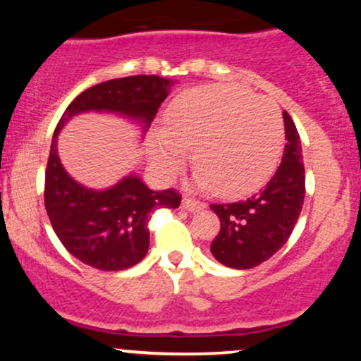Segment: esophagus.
Wrapping results in <instances>:
<instances>
[{
    "instance_id": "esophagus-1",
    "label": "esophagus",
    "mask_w": 361,
    "mask_h": 361,
    "mask_svg": "<svg viewBox=\"0 0 361 361\" xmlns=\"http://www.w3.org/2000/svg\"><path fill=\"white\" fill-rule=\"evenodd\" d=\"M181 207H183L185 210H188V212H197V210L204 209L205 204L200 200H195V198H190V197H185L183 202H181Z\"/></svg>"
}]
</instances>
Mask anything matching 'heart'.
Returning <instances> with one entry per match:
<instances>
[{
  "instance_id": "obj_1",
  "label": "heart",
  "mask_w": 361,
  "mask_h": 361,
  "mask_svg": "<svg viewBox=\"0 0 361 361\" xmlns=\"http://www.w3.org/2000/svg\"><path fill=\"white\" fill-rule=\"evenodd\" d=\"M193 146L197 181L224 197L258 190L279 163L283 122L276 103L234 85L186 90L169 103L164 130L152 134L149 156L161 176H173Z\"/></svg>"
}]
</instances>
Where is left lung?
<instances>
[{"label": "left lung", "instance_id": "1", "mask_svg": "<svg viewBox=\"0 0 361 361\" xmlns=\"http://www.w3.org/2000/svg\"><path fill=\"white\" fill-rule=\"evenodd\" d=\"M285 151L280 166L263 190L233 204H212L221 231L210 244L214 258L235 270H250L271 258L287 243L305 197V169L295 123L287 111Z\"/></svg>", "mask_w": 361, "mask_h": 361}]
</instances>
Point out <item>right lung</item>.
<instances>
[{"mask_svg": "<svg viewBox=\"0 0 361 361\" xmlns=\"http://www.w3.org/2000/svg\"><path fill=\"white\" fill-rule=\"evenodd\" d=\"M173 81L159 76H128L100 82L71 102L54 132L45 169V210L59 241L74 258L103 271L137 264L149 250V214L157 207L176 209L181 195L154 192L135 175L106 190H91L68 175L57 154V135L73 117L106 111L135 120L146 132L166 100Z\"/></svg>", "mask_w": 361, "mask_h": 361, "instance_id": "1", "label": "right lung"}]
</instances>
